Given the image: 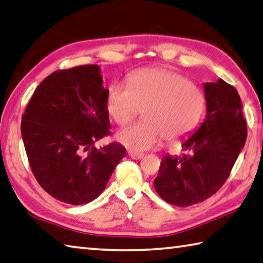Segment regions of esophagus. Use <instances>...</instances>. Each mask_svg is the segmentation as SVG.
Returning <instances> with one entry per match:
<instances>
[{
	"instance_id": "34e87169",
	"label": "esophagus",
	"mask_w": 263,
	"mask_h": 263,
	"mask_svg": "<svg viewBox=\"0 0 263 263\" xmlns=\"http://www.w3.org/2000/svg\"><path fill=\"white\" fill-rule=\"evenodd\" d=\"M128 156H129L132 159H135V160H140L144 157V155H142V153H135V152H128Z\"/></svg>"
}]
</instances>
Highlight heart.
I'll return each instance as SVG.
<instances>
[{
  "mask_svg": "<svg viewBox=\"0 0 263 263\" xmlns=\"http://www.w3.org/2000/svg\"><path fill=\"white\" fill-rule=\"evenodd\" d=\"M145 107V120L122 128L117 141L135 152L151 150L163 138L170 143L184 140L196 129L206 107L204 90L189 79L170 68H143L117 83L106 98L108 116L126 125Z\"/></svg>",
  "mask_w": 263,
  "mask_h": 263,
  "instance_id": "1",
  "label": "heart"
}]
</instances>
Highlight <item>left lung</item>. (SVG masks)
<instances>
[{
	"mask_svg": "<svg viewBox=\"0 0 263 263\" xmlns=\"http://www.w3.org/2000/svg\"><path fill=\"white\" fill-rule=\"evenodd\" d=\"M206 117L182 142L185 153L163 156L153 184L163 200L185 207L223 185L245 145L247 129L238 91L219 79L204 83Z\"/></svg>",
	"mask_w": 263,
	"mask_h": 263,
	"instance_id": "left-lung-1",
	"label": "left lung"
}]
</instances>
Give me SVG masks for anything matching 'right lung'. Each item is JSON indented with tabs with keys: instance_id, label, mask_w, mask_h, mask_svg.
I'll use <instances>...</instances> for the list:
<instances>
[{
	"instance_id": "obj_1",
	"label": "right lung",
	"mask_w": 263,
	"mask_h": 263,
	"mask_svg": "<svg viewBox=\"0 0 263 263\" xmlns=\"http://www.w3.org/2000/svg\"><path fill=\"white\" fill-rule=\"evenodd\" d=\"M107 93L100 66H78L44 79L25 110L22 136L33 174L66 204L96 199L126 156L118 143L93 146L110 133Z\"/></svg>"
}]
</instances>
